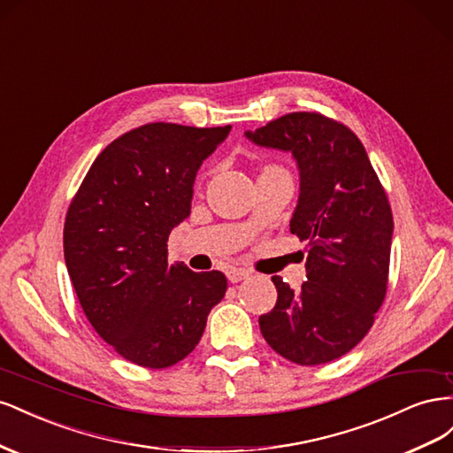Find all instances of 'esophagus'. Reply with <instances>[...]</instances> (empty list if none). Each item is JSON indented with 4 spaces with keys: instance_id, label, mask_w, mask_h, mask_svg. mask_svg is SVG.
Returning <instances> with one entry per match:
<instances>
[{
    "instance_id": "1",
    "label": "esophagus",
    "mask_w": 453,
    "mask_h": 453,
    "mask_svg": "<svg viewBox=\"0 0 453 453\" xmlns=\"http://www.w3.org/2000/svg\"><path fill=\"white\" fill-rule=\"evenodd\" d=\"M249 277H250V273H249L247 269H239V267L227 269V279H229V282H241V280L249 279Z\"/></svg>"
}]
</instances>
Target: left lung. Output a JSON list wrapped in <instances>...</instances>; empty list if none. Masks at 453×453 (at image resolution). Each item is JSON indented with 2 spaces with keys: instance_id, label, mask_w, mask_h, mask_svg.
Here are the masks:
<instances>
[{
  "instance_id": "1",
  "label": "left lung",
  "mask_w": 453,
  "mask_h": 453,
  "mask_svg": "<svg viewBox=\"0 0 453 453\" xmlns=\"http://www.w3.org/2000/svg\"><path fill=\"white\" fill-rule=\"evenodd\" d=\"M252 144L287 151L300 196L290 231L307 241V280L298 290L271 277L277 303L260 317L275 353L302 366L349 353L373 325L389 275L393 214L355 133L320 113L296 111L244 133Z\"/></svg>"
}]
</instances>
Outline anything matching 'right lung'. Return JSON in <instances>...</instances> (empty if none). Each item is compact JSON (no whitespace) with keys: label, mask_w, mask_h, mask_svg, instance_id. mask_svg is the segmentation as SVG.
Wrapping results in <instances>:
<instances>
[{"label":"right lung","mask_w":453,"mask_h":453,"mask_svg":"<svg viewBox=\"0 0 453 453\" xmlns=\"http://www.w3.org/2000/svg\"><path fill=\"white\" fill-rule=\"evenodd\" d=\"M231 131L142 125L102 151L64 224V260L90 325L131 363L166 368L188 357L227 279L169 262L171 231L191 212L193 184Z\"/></svg>","instance_id":"add662e5"}]
</instances>
